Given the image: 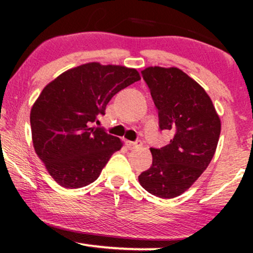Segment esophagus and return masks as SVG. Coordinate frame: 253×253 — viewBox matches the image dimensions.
<instances>
[{
    "label": "esophagus",
    "instance_id": "34e87169",
    "mask_svg": "<svg viewBox=\"0 0 253 253\" xmlns=\"http://www.w3.org/2000/svg\"><path fill=\"white\" fill-rule=\"evenodd\" d=\"M126 146H127V149L128 150H134V149H136V147H139V146H141V141H129V140H126Z\"/></svg>",
    "mask_w": 253,
    "mask_h": 253
}]
</instances>
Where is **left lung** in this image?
I'll return each mask as SVG.
<instances>
[{
  "label": "left lung",
  "instance_id": "1",
  "mask_svg": "<svg viewBox=\"0 0 253 253\" xmlns=\"http://www.w3.org/2000/svg\"><path fill=\"white\" fill-rule=\"evenodd\" d=\"M141 75L158 109L159 127L175 135L167 146L150 149L152 165L138 179L152 195L173 199L210 165L221 121L206 90L181 69L149 66Z\"/></svg>",
  "mask_w": 253,
  "mask_h": 253
}]
</instances>
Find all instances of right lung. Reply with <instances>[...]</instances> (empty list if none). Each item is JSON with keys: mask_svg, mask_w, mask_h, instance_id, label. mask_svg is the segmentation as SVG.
Masks as SVG:
<instances>
[{"mask_svg": "<svg viewBox=\"0 0 253 253\" xmlns=\"http://www.w3.org/2000/svg\"><path fill=\"white\" fill-rule=\"evenodd\" d=\"M140 80L135 69L92 62L63 72L31 109L36 153L58 184L85 187L100 176L123 141L94 126L112 97Z\"/></svg>", "mask_w": 253, "mask_h": 253, "instance_id": "add662e5", "label": "right lung"}]
</instances>
